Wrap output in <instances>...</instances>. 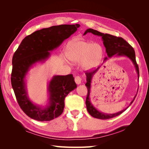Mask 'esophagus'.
I'll return each mask as SVG.
<instances>
[{
	"mask_svg": "<svg viewBox=\"0 0 149 149\" xmlns=\"http://www.w3.org/2000/svg\"><path fill=\"white\" fill-rule=\"evenodd\" d=\"M74 81H75L76 84H81V78L80 76H76L74 78Z\"/></svg>",
	"mask_w": 149,
	"mask_h": 149,
	"instance_id": "1",
	"label": "esophagus"
}]
</instances>
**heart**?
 Wrapping results in <instances>:
<instances>
[{"mask_svg":"<svg viewBox=\"0 0 149 149\" xmlns=\"http://www.w3.org/2000/svg\"><path fill=\"white\" fill-rule=\"evenodd\" d=\"M65 55L73 62L82 61V66L84 68L90 70L100 63L102 56V48L97 43L84 41H73L68 44Z\"/></svg>","mask_w":149,"mask_h":149,"instance_id":"b5f03b06","label":"heart"}]
</instances>
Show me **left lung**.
<instances>
[{
  "instance_id": "1",
  "label": "left lung",
  "mask_w": 149,
  "mask_h": 149,
  "mask_svg": "<svg viewBox=\"0 0 149 149\" xmlns=\"http://www.w3.org/2000/svg\"><path fill=\"white\" fill-rule=\"evenodd\" d=\"M88 33H91L95 35H97L99 37L102 38V40L103 41V44L106 48V52L107 53V56L106 57L104 60V61H106L108 60V58H111L113 56H127L129 59L132 61L133 64L136 68V70L138 74V79L139 78V66L137 64L136 60V54H135V51L134 48L130 45L121 37H117L116 36L112 35L107 33H103L100 32L97 30H95L92 29H88L85 31L84 35H86ZM100 66H99L97 69L94 70L93 71L89 72L86 74V83L85 84L86 86L88 89V94L86 100V105L87 110L89 112V114L93 116V118H95L100 119H109L113 118L114 117L118 116L125 111L127 108L131 105V104L134 101L135 98L136 96L134 97V100L130 102L129 106L124 109V110L116 112L114 114H106L104 112L99 111L97 109L94 107L91 102L90 100V93H91V81L94 74H95L98 71Z\"/></svg>"
}]
</instances>
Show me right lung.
Wrapping results in <instances>:
<instances>
[{
	"label": "right lung",
	"instance_id": "add662e5",
	"mask_svg": "<svg viewBox=\"0 0 149 149\" xmlns=\"http://www.w3.org/2000/svg\"><path fill=\"white\" fill-rule=\"evenodd\" d=\"M78 27L79 24L60 25L36 31L22 40L13 55L12 86L20 108L30 118L49 121L58 118L63 112L65 97L77 87L71 74L53 76L48 85V104L43 107L30 100L25 77L31 67L48 59L49 52L57 48Z\"/></svg>",
	"mask_w": 149,
	"mask_h": 149
}]
</instances>
